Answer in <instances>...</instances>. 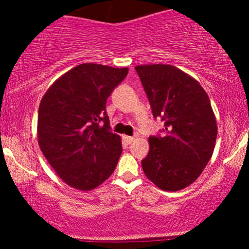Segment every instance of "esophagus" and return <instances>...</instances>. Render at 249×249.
I'll return each instance as SVG.
<instances>
[{
    "instance_id": "1",
    "label": "esophagus",
    "mask_w": 249,
    "mask_h": 249,
    "mask_svg": "<svg viewBox=\"0 0 249 249\" xmlns=\"http://www.w3.org/2000/svg\"><path fill=\"white\" fill-rule=\"evenodd\" d=\"M123 139H124V142H126V144H131V142H133V137H130V136H123Z\"/></svg>"
}]
</instances>
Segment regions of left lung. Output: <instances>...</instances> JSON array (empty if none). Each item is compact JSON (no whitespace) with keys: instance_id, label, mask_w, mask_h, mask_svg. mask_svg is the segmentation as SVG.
I'll return each mask as SVG.
<instances>
[{"instance_id":"left-lung-1","label":"left lung","mask_w":249,"mask_h":249,"mask_svg":"<svg viewBox=\"0 0 249 249\" xmlns=\"http://www.w3.org/2000/svg\"><path fill=\"white\" fill-rule=\"evenodd\" d=\"M136 71L153 117L164 122V136L148 138L142 170L160 190H182L201 174L215 146L218 127L210 98L196 79L172 65H138Z\"/></svg>"}]
</instances>
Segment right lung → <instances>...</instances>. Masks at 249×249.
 <instances>
[{
	"label": "right lung",
	"mask_w": 249,
	"mask_h": 249,
	"mask_svg": "<svg viewBox=\"0 0 249 249\" xmlns=\"http://www.w3.org/2000/svg\"><path fill=\"white\" fill-rule=\"evenodd\" d=\"M127 71L84 63L59 77L43 96L37 123L39 147L71 187L93 190L115 171L123 147L121 137L110 131L107 101Z\"/></svg>",
	"instance_id": "add662e5"
}]
</instances>
